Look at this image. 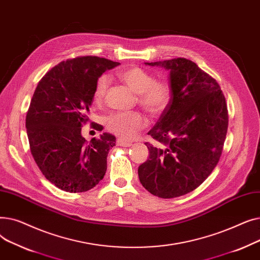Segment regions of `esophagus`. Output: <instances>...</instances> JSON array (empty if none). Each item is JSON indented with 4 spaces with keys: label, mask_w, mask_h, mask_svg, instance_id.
<instances>
[{
    "label": "esophagus",
    "mask_w": 260,
    "mask_h": 260,
    "mask_svg": "<svg viewBox=\"0 0 260 260\" xmlns=\"http://www.w3.org/2000/svg\"><path fill=\"white\" fill-rule=\"evenodd\" d=\"M117 144L120 145V146H124V147L132 146V143H131V142H127V141L123 140V139H118V140H117Z\"/></svg>",
    "instance_id": "obj_1"
}]
</instances>
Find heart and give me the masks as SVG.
Wrapping results in <instances>:
<instances>
[{
    "label": "heart",
    "mask_w": 260,
    "mask_h": 260,
    "mask_svg": "<svg viewBox=\"0 0 260 260\" xmlns=\"http://www.w3.org/2000/svg\"><path fill=\"white\" fill-rule=\"evenodd\" d=\"M120 80L133 92L138 94V102L153 116L161 114L168 107L172 89L166 81H154L153 76L139 67H128L118 74ZM109 79L103 75L94 84L92 98L100 103L105 97ZM146 126L145 118L139 113H114L106 118V127L123 139H133Z\"/></svg>",
    "instance_id": "heart-1"
}]
</instances>
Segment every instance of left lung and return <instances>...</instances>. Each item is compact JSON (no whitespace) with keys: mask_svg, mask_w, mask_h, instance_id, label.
<instances>
[{"mask_svg":"<svg viewBox=\"0 0 260 260\" xmlns=\"http://www.w3.org/2000/svg\"><path fill=\"white\" fill-rule=\"evenodd\" d=\"M168 71L172 97L147 134L148 159L138 169L141 184L160 198H175L198 187L217 166L229 116L220 86L187 59L144 63Z\"/></svg>","mask_w":260,"mask_h":260,"instance_id":"obj_1","label":"left lung"}]
</instances>
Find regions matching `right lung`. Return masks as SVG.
I'll list each match as a JSON object with an SVG mask.
<instances>
[{
  "label": "right lung",
  "instance_id": "add662e5",
  "mask_svg": "<svg viewBox=\"0 0 260 260\" xmlns=\"http://www.w3.org/2000/svg\"><path fill=\"white\" fill-rule=\"evenodd\" d=\"M119 64L91 56L63 61L35 90L26 116L30 152L45 178L65 192H86L105 175L116 137L103 133L88 142L81 127L89 120L95 82Z\"/></svg>",
  "mask_w": 260,
  "mask_h": 260
}]
</instances>
